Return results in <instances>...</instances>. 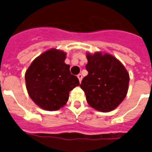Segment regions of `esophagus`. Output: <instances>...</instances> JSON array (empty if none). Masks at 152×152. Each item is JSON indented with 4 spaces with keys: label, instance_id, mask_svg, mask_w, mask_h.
<instances>
[{
    "label": "esophagus",
    "instance_id": "1",
    "mask_svg": "<svg viewBox=\"0 0 152 152\" xmlns=\"http://www.w3.org/2000/svg\"><path fill=\"white\" fill-rule=\"evenodd\" d=\"M77 77H78L79 80H80V83L81 81H82V79H83V76H82V74H78V75H77Z\"/></svg>",
    "mask_w": 152,
    "mask_h": 152
}]
</instances>
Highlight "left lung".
<instances>
[{"label": "left lung", "mask_w": 152, "mask_h": 152, "mask_svg": "<svg viewBox=\"0 0 152 152\" xmlns=\"http://www.w3.org/2000/svg\"><path fill=\"white\" fill-rule=\"evenodd\" d=\"M87 59L88 74L80 84L87 102L96 110L112 111L126 97L129 74L119 60L107 53H88Z\"/></svg>", "instance_id": "left-lung-1"}]
</instances>
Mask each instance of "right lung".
I'll return each mask as SVG.
<instances>
[{
  "instance_id": "obj_1",
  "label": "right lung",
  "mask_w": 152,
  "mask_h": 152,
  "mask_svg": "<svg viewBox=\"0 0 152 152\" xmlns=\"http://www.w3.org/2000/svg\"><path fill=\"white\" fill-rule=\"evenodd\" d=\"M66 53L50 49L32 61L25 73L27 92L33 102L45 110H57L66 104L69 92L80 85L64 63Z\"/></svg>"
}]
</instances>
